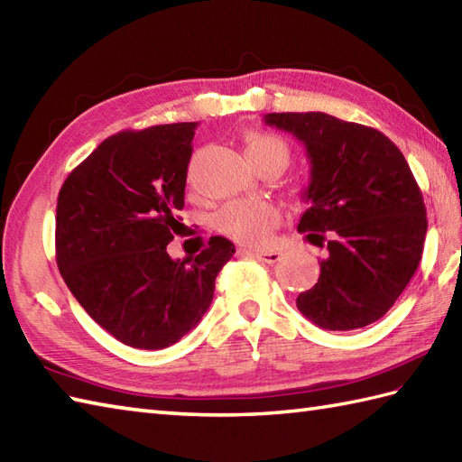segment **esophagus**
<instances>
[{"instance_id":"esophagus-1","label":"esophagus","mask_w":462,"mask_h":462,"mask_svg":"<svg viewBox=\"0 0 462 462\" xmlns=\"http://www.w3.org/2000/svg\"><path fill=\"white\" fill-rule=\"evenodd\" d=\"M240 254H250V256H254L260 262H266V263H276L280 258H282V252L280 250H238Z\"/></svg>"}]
</instances>
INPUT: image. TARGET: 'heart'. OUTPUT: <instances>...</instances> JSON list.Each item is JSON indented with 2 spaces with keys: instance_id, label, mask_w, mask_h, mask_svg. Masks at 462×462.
<instances>
[{
  "instance_id": "1",
  "label": "heart",
  "mask_w": 462,
  "mask_h": 462,
  "mask_svg": "<svg viewBox=\"0 0 462 462\" xmlns=\"http://www.w3.org/2000/svg\"><path fill=\"white\" fill-rule=\"evenodd\" d=\"M244 152L248 162H276L280 169L290 161V146L278 134L250 131L244 136ZM280 222V212L276 206L262 200L248 202H230L216 214L214 226L224 236L236 240L240 244H256L266 242L273 226Z\"/></svg>"
}]
</instances>
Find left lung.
Returning <instances> with one entry per match:
<instances>
[{"label":"left lung","mask_w":462,"mask_h":462,"mask_svg":"<svg viewBox=\"0 0 462 462\" xmlns=\"http://www.w3.org/2000/svg\"><path fill=\"white\" fill-rule=\"evenodd\" d=\"M306 146L310 184L298 230L326 248L298 310L329 331L365 328L393 308L423 254L427 210L403 152L385 134L328 113H270Z\"/></svg>","instance_id":"1"}]
</instances>
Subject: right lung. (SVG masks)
I'll list each match as a JSON object with an SVG mask.
<instances>
[{
  "label": "right lung",
  "mask_w": 462,
  "mask_h": 462,
  "mask_svg": "<svg viewBox=\"0 0 462 462\" xmlns=\"http://www.w3.org/2000/svg\"><path fill=\"white\" fill-rule=\"evenodd\" d=\"M199 123L123 131L67 176L57 199L59 272L85 311L121 343L162 349L199 326L234 244L212 236L172 260Z\"/></svg>",
  "instance_id": "add662e5"
}]
</instances>
